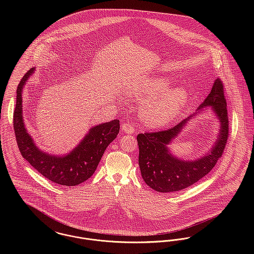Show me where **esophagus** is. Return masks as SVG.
Returning <instances> with one entry per match:
<instances>
[{
	"label": "esophagus",
	"instance_id": "obj_1",
	"mask_svg": "<svg viewBox=\"0 0 254 254\" xmlns=\"http://www.w3.org/2000/svg\"><path fill=\"white\" fill-rule=\"evenodd\" d=\"M122 130L125 133H127V134H132L135 132V127H133L131 123H124L122 125Z\"/></svg>",
	"mask_w": 254,
	"mask_h": 254
}]
</instances>
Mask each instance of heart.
Instances as JSON below:
<instances>
[{
    "label": "heart",
    "mask_w": 254,
    "mask_h": 254,
    "mask_svg": "<svg viewBox=\"0 0 254 254\" xmlns=\"http://www.w3.org/2000/svg\"><path fill=\"white\" fill-rule=\"evenodd\" d=\"M170 81L165 77H151L142 80L127 89L128 95L139 100H145L142 105L141 115L144 121L151 127L165 125L172 119L188 100L185 88L167 89ZM162 92L161 94L160 92ZM158 93L161 94L153 97Z\"/></svg>",
    "instance_id": "b5f03b06"
}]
</instances>
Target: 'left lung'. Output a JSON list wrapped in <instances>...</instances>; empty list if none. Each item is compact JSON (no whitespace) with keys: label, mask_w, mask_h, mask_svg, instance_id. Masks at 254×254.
<instances>
[{"label":"left lung","mask_w":254,"mask_h":254,"mask_svg":"<svg viewBox=\"0 0 254 254\" xmlns=\"http://www.w3.org/2000/svg\"><path fill=\"white\" fill-rule=\"evenodd\" d=\"M207 106H211L217 114L221 122V131L211 151L199 160L190 162L173 157L167 147L190 117L166 130L138 134L139 166L142 177L149 188L158 192L179 191L202 179L215 167L223 155L230 135L225 85L219 78L199 110Z\"/></svg>","instance_id":"obj_1"}]
</instances>
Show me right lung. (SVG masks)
<instances>
[{
    "label": "right lung",
    "instance_id": "right-lung-1",
    "mask_svg": "<svg viewBox=\"0 0 254 254\" xmlns=\"http://www.w3.org/2000/svg\"><path fill=\"white\" fill-rule=\"evenodd\" d=\"M33 68L24 74L17 88L13 127L22 156L43 176L61 186L72 187L86 181L95 172L108 145L117 137L120 121L113 120L92 127L76 148L64 157L44 153L37 147L24 127L22 115V91Z\"/></svg>",
    "mask_w": 254,
    "mask_h": 254
}]
</instances>
